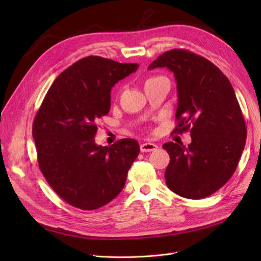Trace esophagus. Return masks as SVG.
Listing matches in <instances>:
<instances>
[{
  "label": "esophagus",
  "instance_id": "1",
  "mask_svg": "<svg viewBox=\"0 0 261 261\" xmlns=\"http://www.w3.org/2000/svg\"><path fill=\"white\" fill-rule=\"evenodd\" d=\"M156 149H158V145L153 143H144L141 145L142 152H151V151H155Z\"/></svg>",
  "mask_w": 261,
  "mask_h": 261
}]
</instances>
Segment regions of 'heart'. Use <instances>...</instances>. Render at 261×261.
Wrapping results in <instances>:
<instances>
[{
	"label": "heart",
	"instance_id": "b5f03b06",
	"mask_svg": "<svg viewBox=\"0 0 261 261\" xmlns=\"http://www.w3.org/2000/svg\"><path fill=\"white\" fill-rule=\"evenodd\" d=\"M164 77H162V76H153V77H150L149 79H147V81H146V86L147 85H149V84H151V82H154V81H158V80H160V79H163Z\"/></svg>",
	"mask_w": 261,
	"mask_h": 261
}]
</instances>
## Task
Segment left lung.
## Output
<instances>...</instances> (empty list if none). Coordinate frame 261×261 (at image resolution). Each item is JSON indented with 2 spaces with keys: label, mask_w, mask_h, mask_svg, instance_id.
Here are the masks:
<instances>
[{
  "label": "left lung",
  "mask_w": 261,
  "mask_h": 261,
  "mask_svg": "<svg viewBox=\"0 0 261 261\" xmlns=\"http://www.w3.org/2000/svg\"><path fill=\"white\" fill-rule=\"evenodd\" d=\"M167 67L175 77L177 121L173 132H190L191 143L163 145L170 156L168 188L187 199L206 198L235 172L246 126L228 78L210 60L182 48L162 54L148 68Z\"/></svg>",
  "instance_id": "1"
}]
</instances>
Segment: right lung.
Listing matches in <instances>:
<instances>
[{"mask_svg": "<svg viewBox=\"0 0 261 261\" xmlns=\"http://www.w3.org/2000/svg\"><path fill=\"white\" fill-rule=\"evenodd\" d=\"M89 56L67 67L53 82L33 123L39 168L61 199L74 207L94 211L111 202L126 184L140 153L135 140L97 146V121L109 113L111 89L138 70Z\"/></svg>", "mask_w": 261, "mask_h": 261, "instance_id": "add662e5", "label": "right lung"}]
</instances>
